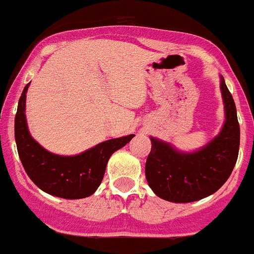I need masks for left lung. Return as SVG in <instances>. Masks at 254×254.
<instances>
[{
	"instance_id": "left-lung-1",
	"label": "left lung",
	"mask_w": 254,
	"mask_h": 254,
	"mask_svg": "<svg viewBox=\"0 0 254 254\" xmlns=\"http://www.w3.org/2000/svg\"><path fill=\"white\" fill-rule=\"evenodd\" d=\"M221 79L225 123L219 135L195 152H182L151 136L145 179L156 195L169 202L188 203L219 190L229 179L239 153L240 127L233 96Z\"/></svg>"
}]
</instances>
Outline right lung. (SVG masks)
<instances>
[{
    "instance_id": "obj_1",
    "label": "right lung",
    "mask_w": 254,
    "mask_h": 254,
    "mask_svg": "<svg viewBox=\"0 0 254 254\" xmlns=\"http://www.w3.org/2000/svg\"><path fill=\"white\" fill-rule=\"evenodd\" d=\"M29 84L21 93L15 116V140L25 173L39 189L55 197L80 199L89 197L105 175L109 158L123 148L134 134L106 140L76 156H60L48 152L35 142L28 130L25 100Z\"/></svg>"
}]
</instances>
